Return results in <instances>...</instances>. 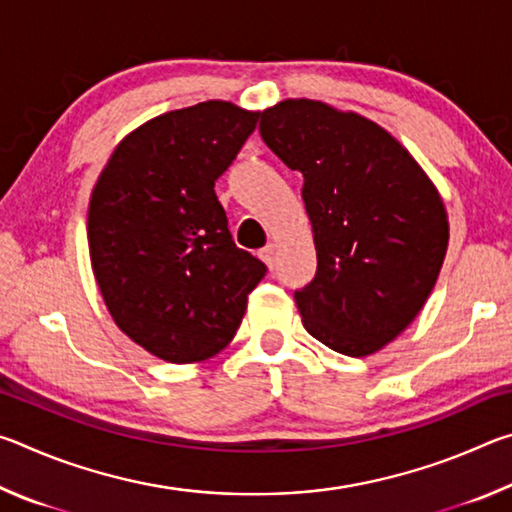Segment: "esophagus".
<instances>
[{"mask_svg": "<svg viewBox=\"0 0 512 512\" xmlns=\"http://www.w3.org/2000/svg\"><path fill=\"white\" fill-rule=\"evenodd\" d=\"M259 257H262V262L268 266V271H273L275 268V244H268L259 250Z\"/></svg>", "mask_w": 512, "mask_h": 512, "instance_id": "34e87169", "label": "esophagus"}]
</instances>
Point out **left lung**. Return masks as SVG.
<instances>
[{"instance_id":"obj_1","label":"left lung","mask_w":512,"mask_h":512,"mask_svg":"<svg viewBox=\"0 0 512 512\" xmlns=\"http://www.w3.org/2000/svg\"><path fill=\"white\" fill-rule=\"evenodd\" d=\"M259 115L268 149L305 178L318 271L293 296L302 325L334 352L368 357L436 287L449 244L443 198L413 155L357 112L284 99Z\"/></svg>"}]
</instances>
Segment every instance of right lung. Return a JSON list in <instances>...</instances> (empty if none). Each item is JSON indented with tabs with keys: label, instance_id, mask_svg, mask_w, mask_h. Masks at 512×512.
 <instances>
[{
	"label": "right lung",
	"instance_id": "add662e5",
	"mask_svg": "<svg viewBox=\"0 0 512 512\" xmlns=\"http://www.w3.org/2000/svg\"><path fill=\"white\" fill-rule=\"evenodd\" d=\"M257 117L219 99L164 112L117 144L92 189L94 280L121 332L162 361L219 354L266 273L214 192Z\"/></svg>",
	"mask_w": 512,
	"mask_h": 512
}]
</instances>
